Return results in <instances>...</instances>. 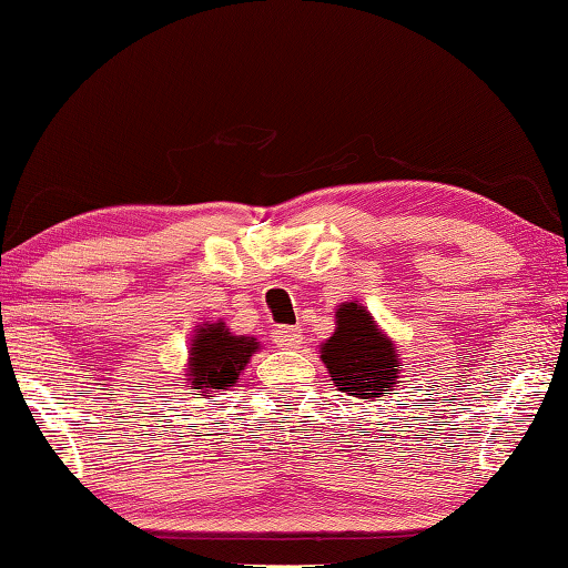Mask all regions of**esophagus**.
<instances>
[{
    "mask_svg": "<svg viewBox=\"0 0 568 568\" xmlns=\"http://www.w3.org/2000/svg\"><path fill=\"white\" fill-rule=\"evenodd\" d=\"M273 339L281 349H297L303 345V333L297 327H277L273 333Z\"/></svg>",
    "mask_w": 568,
    "mask_h": 568,
    "instance_id": "obj_1",
    "label": "esophagus"
}]
</instances>
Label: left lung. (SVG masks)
<instances>
[{"mask_svg":"<svg viewBox=\"0 0 568 568\" xmlns=\"http://www.w3.org/2000/svg\"><path fill=\"white\" fill-rule=\"evenodd\" d=\"M329 377L349 397L375 402L395 395L402 363L395 339L379 329L367 307L353 301L339 303L335 311V333L320 345Z\"/></svg>","mask_w":568,"mask_h":568,"instance_id":"1","label":"left lung"}]
</instances>
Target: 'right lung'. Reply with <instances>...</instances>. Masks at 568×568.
<instances>
[{"instance_id": "add662e5", "label": "right lung", "mask_w": 568, "mask_h": 568, "mask_svg": "<svg viewBox=\"0 0 568 568\" xmlns=\"http://www.w3.org/2000/svg\"><path fill=\"white\" fill-rule=\"evenodd\" d=\"M257 349L261 343L255 337L231 333L223 320L195 325L189 345V363H185V383L203 397L231 389Z\"/></svg>"}]
</instances>
